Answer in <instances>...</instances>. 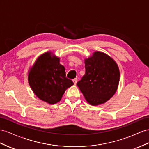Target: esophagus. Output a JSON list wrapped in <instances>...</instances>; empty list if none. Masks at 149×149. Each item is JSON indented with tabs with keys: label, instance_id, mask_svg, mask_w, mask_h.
<instances>
[{
	"label": "esophagus",
	"instance_id": "34e87169",
	"mask_svg": "<svg viewBox=\"0 0 149 149\" xmlns=\"http://www.w3.org/2000/svg\"><path fill=\"white\" fill-rule=\"evenodd\" d=\"M77 81H78V80H77V78H75V79H73V82H74L75 85H76V84H77Z\"/></svg>",
	"mask_w": 149,
	"mask_h": 149
}]
</instances>
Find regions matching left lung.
Instances as JSON below:
<instances>
[{"label": "left lung", "mask_w": 149, "mask_h": 149, "mask_svg": "<svg viewBox=\"0 0 149 149\" xmlns=\"http://www.w3.org/2000/svg\"><path fill=\"white\" fill-rule=\"evenodd\" d=\"M84 62L86 74L77 85L88 103L93 106L103 104L118 89L119 67L111 56L99 51L85 58Z\"/></svg>", "instance_id": "obj_1"}]
</instances>
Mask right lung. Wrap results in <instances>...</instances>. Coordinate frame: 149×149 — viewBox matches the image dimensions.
<instances>
[{"mask_svg":"<svg viewBox=\"0 0 149 149\" xmlns=\"http://www.w3.org/2000/svg\"><path fill=\"white\" fill-rule=\"evenodd\" d=\"M60 60L53 52H45L38 57L28 71V80L33 92L49 104L58 102L65 91L74 85L65 77V68Z\"/></svg>","mask_w":149,"mask_h":149,"instance_id":"right-lung-1","label":"right lung"}]
</instances>
